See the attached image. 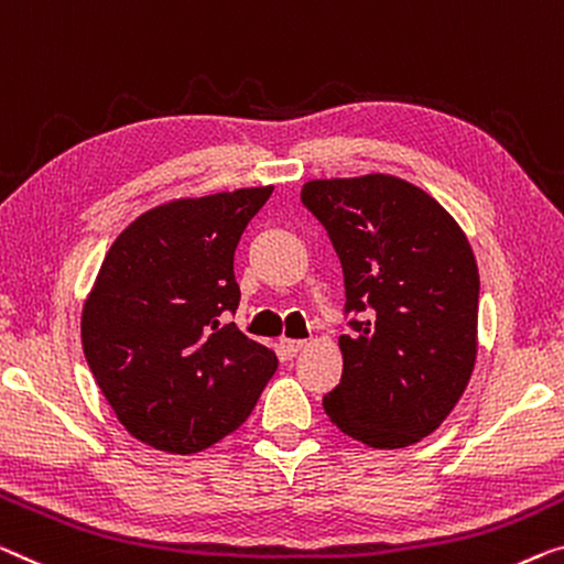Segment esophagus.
<instances>
[{
  "label": "esophagus",
  "mask_w": 564,
  "mask_h": 564,
  "mask_svg": "<svg viewBox=\"0 0 564 564\" xmlns=\"http://www.w3.org/2000/svg\"><path fill=\"white\" fill-rule=\"evenodd\" d=\"M281 347H283V351H285V355L296 357V355H299V351L306 347V341H304V339H281Z\"/></svg>",
  "instance_id": "obj_1"
}]
</instances>
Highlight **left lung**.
Masks as SVG:
<instances>
[{
    "label": "left lung",
    "mask_w": 564,
    "mask_h": 564,
    "mask_svg": "<svg viewBox=\"0 0 564 564\" xmlns=\"http://www.w3.org/2000/svg\"><path fill=\"white\" fill-rule=\"evenodd\" d=\"M301 202L341 260L347 311L341 382L324 410L369 448H405L438 431L478 351V268L448 209L392 174L311 180Z\"/></svg>",
    "instance_id": "obj_1"
}]
</instances>
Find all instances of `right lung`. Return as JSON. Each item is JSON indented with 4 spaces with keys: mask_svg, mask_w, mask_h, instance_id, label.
<instances>
[{
    "mask_svg": "<svg viewBox=\"0 0 564 564\" xmlns=\"http://www.w3.org/2000/svg\"><path fill=\"white\" fill-rule=\"evenodd\" d=\"M273 187L182 197L151 207L100 263L80 316L88 367L119 423L164 453H199L253 413L275 351L235 314L232 258Z\"/></svg>",
    "mask_w": 564,
    "mask_h": 564,
    "instance_id": "obj_1",
    "label": "right lung"
}]
</instances>
